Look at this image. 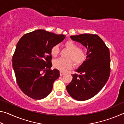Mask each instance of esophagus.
Wrapping results in <instances>:
<instances>
[{
  "mask_svg": "<svg viewBox=\"0 0 124 124\" xmlns=\"http://www.w3.org/2000/svg\"><path fill=\"white\" fill-rule=\"evenodd\" d=\"M60 74L61 76H62V75H63L65 74V73L64 72H62V71H60Z\"/></svg>",
  "mask_w": 124,
  "mask_h": 124,
  "instance_id": "obj_1",
  "label": "esophagus"
}]
</instances>
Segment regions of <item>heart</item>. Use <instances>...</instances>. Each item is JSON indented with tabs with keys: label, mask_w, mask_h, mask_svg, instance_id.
I'll return each instance as SVG.
<instances>
[{
	"label": "heart",
	"mask_w": 124,
	"mask_h": 124,
	"mask_svg": "<svg viewBox=\"0 0 124 124\" xmlns=\"http://www.w3.org/2000/svg\"><path fill=\"white\" fill-rule=\"evenodd\" d=\"M64 46L69 50L67 54V58H58L53 61V66L54 68L61 71H65L73 66V60L75 65H79L85 61L86 58V52L84 49L78 47L77 43L72 40H68L64 43ZM51 56L56 57L60 53L58 45L52 46L50 50Z\"/></svg>",
	"instance_id": "obj_1"
}]
</instances>
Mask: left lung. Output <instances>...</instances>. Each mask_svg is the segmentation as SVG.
Returning <instances> with one entry per match:
<instances>
[{
	"instance_id": "obj_1",
	"label": "left lung",
	"mask_w": 124,
	"mask_h": 124,
	"mask_svg": "<svg viewBox=\"0 0 124 124\" xmlns=\"http://www.w3.org/2000/svg\"><path fill=\"white\" fill-rule=\"evenodd\" d=\"M73 40L80 43L87 50L86 60L72 74L67 86V92L74 99L85 101L93 97L107 82L110 73V52L102 39L96 34L72 35Z\"/></svg>"
}]
</instances>
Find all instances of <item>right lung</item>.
I'll list each match as a JSON object with an SVG mask.
<instances>
[{"instance_id": "add662e5", "label": "right lung", "mask_w": 124, "mask_h": 124, "mask_svg": "<svg viewBox=\"0 0 124 124\" xmlns=\"http://www.w3.org/2000/svg\"><path fill=\"white\" fill-rule=\"evenodd\" d=\"M65 37L39 29L24 34L18 41L12 56V67L17 83L25 95L41 100L51 92L60 72L51 70L50 50Z\"/></svg>"}]
</instances>
